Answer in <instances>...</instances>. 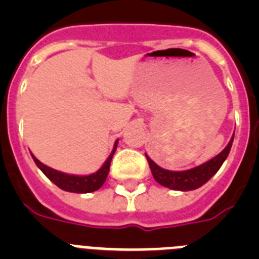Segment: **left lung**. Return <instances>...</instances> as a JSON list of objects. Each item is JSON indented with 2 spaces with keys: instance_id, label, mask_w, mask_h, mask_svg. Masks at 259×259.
Masks as SVG:
<instances>
[{
  "instance_id": "obj_1",
  "label": "left lung",
  "mask_w": 259,
  "mask_h": 259,
  "mask_svg": "<svg viewBox=\"0 0 259 259\" xmlns=\"http://www.w3.org/2000/svg\"><path fill=\"white\" fill-rule=\"evenodd\" d=\"M233 143V137L228 143V145L219 153L218 155H215L212 159L205 162L203 164L191 168L187 171H168L164 170L162 167L158 166L157 163L150 159L146 155L148 163H149L150 170H152L153 176H154L155 182H158L161 185L166 187V188L174 189V191H192V189L200 188L201 185H203L206 182H209L215 174L218 172L223 162L226 161V158L228 157L231 150V146Z\"/></svg>"
}]
</instances>
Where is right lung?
<instances>
[{"mask_svg":"<svg viewBox=\"0 0 259 259\" xmlns=\"http://www.w3.org/2000/svg\"><path fill=\"white\" fill-rule=\"evenodd\" d=\"M116 145H118V140L114 144L113 152L109 155L106 162L102 164L101 168L98 171H96L95 174H91V175L87 176H76L63 174L61 172V171L53 170L50 167L42 164L35 155H32V158H33V161L37 164L38 168L47 175L48 179L52 180V182L61 189L67 192H74V193H91V192H95L97 191V189H100L102 185H104L105 180H106L107 178V174H109L110 170V163H111L113 155L116 150Z\"/></svg>","mask_w":259,"mask_h":259,"instance_id":"right-lung-1","label":"right lung"}]
</instances>
